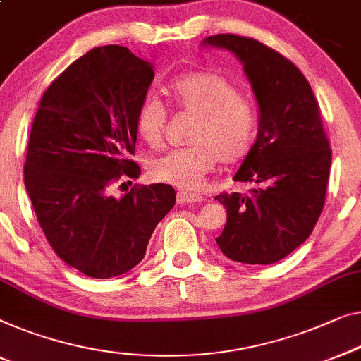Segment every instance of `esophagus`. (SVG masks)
<instances>
[{"instance_id":"esophagus-1","label":"esophagus","mask_w":361,"mask_h":361,"mask_svg":"<svg viewBox=\"0 0 361 361\" xmlns=\"http://www.w3.org/2000/svg\"><path fill=\"white\" fill-rule=\"evenodd\" d=\"M177 202L179 203H200V202H203V197L200 195V193H195V192L180 190V192H177Z\"/></svg>"}]
</instances>
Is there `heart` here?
<instances>
[{
  "instance_id": "1",
  "label": "heart",
  "mask_w": 361,
  "mask_h": 361,
  "mask_svg": "<svg viewBox=\"0 0 361 361\" xmlns=\"http://www.w3.org/2000/svg\"><path fill=\"white\" fill-rule=\"evenodd\" d=\"M166 92L182 112L197 117L190 148L174 149L149 168L154 180L179 189H197L216 161L236 164L252 149L257 135V111L249 97L238 92L228 78L213 71H190L172 80ZM166 107L146 97L137 111V132L151 149L164 145Z\"/></svg>"
}]
</instances>
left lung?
I'll use <instances>...</instances> for the list:
<instances>
[{
  "mask_svg": "<svg viewBox=\"0 0 361 361\" xmlns=\"http://www.w3.org/2000/svg\"><path fill=\"white\" fill-rule=\"evenodd\" d=\"M243 63L259 106L257 140L233 179L249 193H221L226 224L216 238L234 262H279L310 238L324 208L331 148L310 82L279 51L234 34L203 39Z\"/></svg>",
  "mask_w": 361,
  "mask_h": 361,
  "instance_id": "left-lung-1",
  "label": "left lung"
}]
</instances>
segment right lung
Wrapping results in <instances>:
<instances>
[{
    "label": "right lung",
    "instance_id": "right-lung-1",
    "mask_svg": "<svg viewBox=\"0 0 361 361\" xmlns=\"http://www.w3.org/2000/svg\"><path fill=\"white\" fill-rule=\"evenodd\" d=\"M153 78V65L127 47H97L51 82L30 130L24 184L40 228L63 262L92 279L142 262L176 203L168 184L112 195L114 185L142 172L128 156Z\"/></svg>",
    "mask_w": 361,
    "mask_h": 361
}]
</instances>
